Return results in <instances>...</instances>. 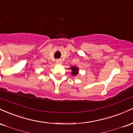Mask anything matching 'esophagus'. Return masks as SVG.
Listing matches in <instances>:
<instances>
[{
  "label": "esophagus",
  "instance_id": "obj_1",
  "mask_svg": "<svg viewBox=\"0 0 133 133\" xmlns=\"http://www.w3.org/2000/svg\"><path fill=\"white\" fill-rule=\"evenodd\" d=\"M56 63L57 64L62 63V60H61L60 59H57V60H56Z\"/></svg>",
  "mask_w": 133,
  "mask_h": 133
}]
</instances>
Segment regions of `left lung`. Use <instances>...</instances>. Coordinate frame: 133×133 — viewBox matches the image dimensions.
I'll list each match as a JSON object with an SVG mask.
<instances>
[{
    "mask_svg": "<svg viewBox=\"0 0 133 133\" xmlns=\"http://www.w3.org/2000/svg\"><path fill=\"white\" fill-rule=\"evenodd\" d=\"M71 70H72V75H76L78 73V68L75 66L71 67Z\"/></svg>",
    "mask_w": 133,
    "mask_h": 133,
    "instance_id": "8db88e82",
    "label": "left lung"
}]
</instances>
